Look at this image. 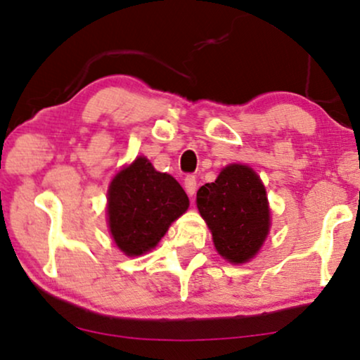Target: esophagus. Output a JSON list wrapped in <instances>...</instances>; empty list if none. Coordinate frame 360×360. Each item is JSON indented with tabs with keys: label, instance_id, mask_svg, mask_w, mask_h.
<instances>
[{
	"label": "esophagus",
	"instance_id": "esophagus-1",
	"mask_svg": "<svg viewBox=\"0 0 360 360\" xmlns=\"http://www.w3.org/2000/svg\"><path fill=\"white\" fill-rule=\"evenodd\" d=\"M184 184H185L186 193H188L190 197H193L195 191H197V179H195V175H186Z\"/></svg>",
	"mask_w": 360,
	"mask_h": 360
}]
</instances>
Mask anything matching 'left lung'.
<instances>
[{
	"label": "left lung",
	"instance_id": "8db88e82",
	"mask_svg": "<svg viewBox=\"0 0 360 360\" xmlns=\"http://www.w3.org/2000/svg\"><path fill=\"white\" fill-rule=\"evenodd\" d=\"M197 207L223 258L245 263L258 253L269 231V208L264 186L250 167L233 163L200 186Z\"/></svg>",
	"mask_w": 360,
	"mask_h": 360
}]
</instances>
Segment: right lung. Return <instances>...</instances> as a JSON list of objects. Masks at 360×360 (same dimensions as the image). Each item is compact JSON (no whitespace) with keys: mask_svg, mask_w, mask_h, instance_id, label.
<instances>
[{"mask_svg":"<svg viewBox=\"0 0 360 360\" xmlns=\"http://www.w3.org/2000/svg\"><path fill=\"white\" fill-rule=\"evenodd\" d=\"M186 208L188 197L179 181L139 157L110 184L107 212L112 238L125 255L139 256L153 248Z\"/></svg>","mask_w":360,"mask_h":360,"instance_id":"add662e5","label":"right lung"}]
</instances>
